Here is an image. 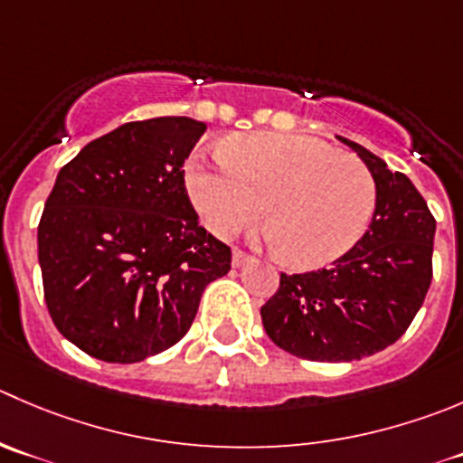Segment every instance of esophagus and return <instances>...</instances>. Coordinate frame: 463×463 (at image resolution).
Instances as JSON below:
<instances>
[{
	"instance_id": "34e87169",
	"label": "esophagus",
	"mask_w": 463,
	"mask_h": 463,
	"mask_svg": "<svg viewBox=\"0 0 463 463\" xmlns=\"http://www.w3.org/2000/svg\"><path fill=\"white\" fill-rule=\"evenodd\" d=\"M250 255L249 253H244V250H240V249H235L232 250V267L235 269H240V267H244L246 262H250Z\"/></svg>"
}]
</instances>
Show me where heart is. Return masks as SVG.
Wrapping results in <instances>:
<instances>
[{
	"instance_id": "heart-1",
	"label": "heart",
	"mask_w": 463,
	"mask_h": 463,
	"mask_svg": "<svg viewBox=\"0 0 463 463\" xmlns=\"http://www.w3.org/2000/svg\"><path fill=\"white\" fill-rule=\"evenodd\" d=\"M187 192L205 226L232 237L262 214L287 262L317 269L364 237L378 187L360 158L291 133H249L223 142L213 163L194 158Z\"/></svg>"
}]
</instances>
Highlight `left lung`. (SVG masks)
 <instances>
[{"mask_svg": "<svg viewBox=\"0 0 463 463\" xmlns=\"http://www.w3.org/2000/svg\"><path fill=\"white\" fill-rule=\"evenodd\" d=\"M371 169L378 203L369 231L330 269L287 276L262 305L269 339L309 362H353L401 339L432 282L434 222L414 183L339 137Z\"/></svg>", "mask_w": 463, "mask_h": 463, "instance_id": "left-lung-1", "label": "left lung"}]
</instances>
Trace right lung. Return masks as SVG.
I'll return each mask as SVG.
<instances>
[{
  "mask_svg": "<svg viewBox=\"0 0 463 463\" xmlns=\"http://www.w3.org/2000/svg\"><path fill=\"white\" fill-rule=\"evenodd\" d=\"M205 124L128 122L58 172L38 226L53 326L101 362L136 364L185 336L231 249L199 223L185 165Z\"/></svg>",
  "mask_w": 463,
  "mask_h": 463,
  "instance_id": "right-lung-1",
  "label": "right lung"
}]
</instances>
